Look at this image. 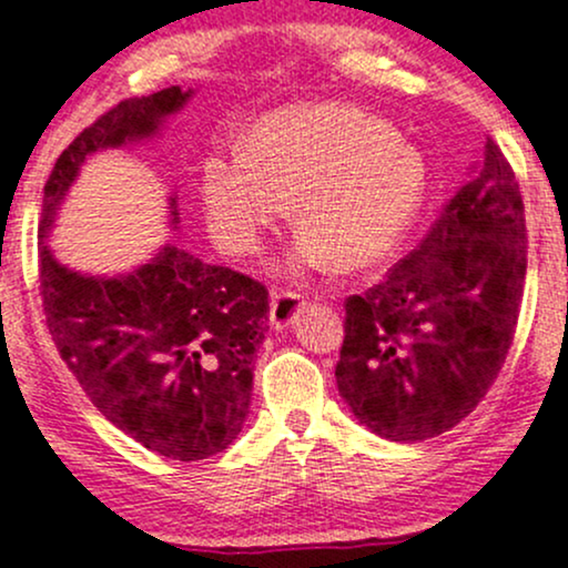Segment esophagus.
Instances as JSON below:
<instances>
[{
  "label": "esophagus",
  "mask_w": 568,
  "mask_h": 568,
  "mask_svg": "<svg viewBox=\"0 0 568 568\" xmlns=\"http://www.w3.org/2000/svg\"><path fill=\"white\" fill-rule=\"evenodd\" d=\"M304 306H306V298L298 296V293H272L270 325L275 331L291 328V325L298 321V315L304 312Z\"/></svg>",
  "instance_id": "obj_1"
}]
</instances>
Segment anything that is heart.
I'll list each match as a JSON object with an SVG mask.
<instances>
[{"label":"heart","instance_id":"heart-1","mask_svg":"<svg viewBox=\"0 0 568 568\" xmlns=\"http://www.w3.org/2000/svg\"><path fill=\"white\" fill-rule=\"evenodd\" d=\"M211 237L232 256L262 251L285 202L304 234L291 270L363 272L395 251L425 197V168L376 116L321 103L264 116L247 149L202 160Z\"/></svg>","mask_w":568,"mask_h":568}]
</instances>
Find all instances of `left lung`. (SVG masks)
<instances>
[{"mask_svg":"<svg viewBox=\"0 0 568 568\" xmlns=\"http://www.w3.org/2000/svg\"><path fill=\"white\" fill-rule=\"evenodd\" d=\"M524 280V200L488 139L478 171L419 247L347 298L336 387L357 422L395 443L459 425L505 363Z\"/></svg>","mask_w":568,"mask_h":568,"instance_id":"8db88e82","label":"left lung"}]
</instances>
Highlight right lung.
Instances as JSON below:
<instances>
[{
	"instance_id": "add662e5",
	"label": "right lung",
	"mask_w": 568,
	"mask_h": 568,
	"mask_svg": "<svg viewBox=\"0 0 568 568\" xmlns=\"http://www.w3.org/2000/svg\"><path fill=\"white\" fill-rule=\"evenodd\" d=\"M192 95L173 84L128 98L84 128L44 184L39 221V288L58 352L116 429L179 462L224 452L243 429L270 328L266 288L173 243L130 272L90 275L58 262L48 237L84 162L160 139ZM168 224L179 230L175 192Z\"/></svg>"
}]
</instances>
